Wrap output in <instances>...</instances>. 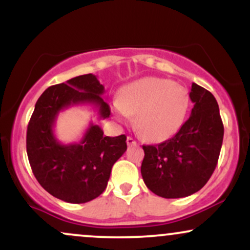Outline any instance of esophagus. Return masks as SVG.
I'll return each instance as SVG.
<instances>
[{"label":"esophagus","instance_id":"34e87169","mask_svg":"<svg viewBox=\"0 0 250 250\" xmlns=\"http://www.w3.org/2000/svg\"><path fill=\"white\" fill-rule=\"evenodd\" d=\"M127 145H128V146H135V145H136V141H135L133 137L128 136V137H127Z\"/></svg>","mask_w":250,"mask_h":250}]
</instances>
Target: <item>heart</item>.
Here are the masks:
<instances>
[{
    "mask_svg": "<svg viewBox=\"0 0 250 250\" xmlns=\"http://www.w3.org/2000/svg\"><path fill=\"white\" fill-rule=\"evenodd\" d=\"M189 104V91L183 85L161 77H143L122 88L114 113L121 122L135 116V129L143 139L162 142L180 130Z\"/></svg>",
    "mask_w": 250,
    "mask_h": 250,
    "instance_id": "b5f03b06",
    "label": "heart"
}]
</instances>
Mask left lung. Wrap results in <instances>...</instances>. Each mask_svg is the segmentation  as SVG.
Returning <instances> with one entry per match:
<instances>
[{
    "mask_svg": "<svg viewBox=\"0 0 250 250\" xmlns=\"http://www.w3.org/2000/svg\"><path fill=\"white\" fill-rule=\"evenodd\" d=\"M189 96L194 107L180 130L160 145L143 146V181L165 199L199 191L214 173L222 147L223 123L214 95L193 83Z\"/></svg>",
    "mask_w": 250,
    "mask_h": 250,
    "instance_id": "left-lung-1",
    "label": "left lung"
}]
</instances>
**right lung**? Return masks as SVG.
Segmentation results:
<instances>
[{"mask_svg":"<svg viewBox=\"0 0 250 250\" xmlns=\"http://www.w3.org/2000/svg\"><path fill=\"white\" fill-rule=\"evenodd\" d=\"M104 87L93 74L51 85L37 100L27 130V154L36 180L48 193L69 203H85L107 188L111 168L127 150L125 135L109 137L90 122L81 141L64 145L54 133L64 109L91 104L100 119L110 108L103 101Z\"/></svg>","mask_w":250,"mask_h":250,"instance_id":"1","label":"right lung"}]
</instances>
